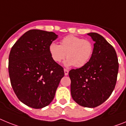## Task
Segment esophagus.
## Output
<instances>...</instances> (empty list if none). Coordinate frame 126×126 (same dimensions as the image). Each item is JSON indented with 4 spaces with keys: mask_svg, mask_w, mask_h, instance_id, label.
<instances>
[{
    "mask_svg": "<svg viewBox=\"0 0 126 126\" xmlns=\"http://www.w3.org/2000/svg\"><path fill=\"white\" fill-rule=\"evenodd\" d=\"M64 75H68V72H69V71L67 69H65V68H64Z\"/></svg>",
    "mask_w": 126,
    "mask_h": 126,
    "instance_id": "obj_1",
    "label": "esophagus"
}]
</instances>
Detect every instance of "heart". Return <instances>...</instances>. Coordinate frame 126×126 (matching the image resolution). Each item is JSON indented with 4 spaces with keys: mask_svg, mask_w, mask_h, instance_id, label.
I'll return each mask as SVG.
<instances>
[{
    "mask_svg": "<svg viewBox=\"0 0 126 126\" xmlns=\"http://www.w3.org/2000/svg\"><path fill=\"white\" fill-rule=\"evenodd\" d=\"M50 55L56 63L62 62L66 56V66L75 65L82 67L87 63L93 52V45L90 40L82 39L74 35L64 37L60 41V45L51 43L49 47Z\"/></svg>",
    "mask_w": 126,
    "mask_h": 126,
    "instance_id": "1",
    "label": "heart"
}]
</instances>
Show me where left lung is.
I'll return each mask as SVG.
<instances>
[{"instance_id": "obj_1", "label": "left lung", "mask_w": 126, "mask_h": 126, "mask_svg": "<svg viewBox=\"0 0 126 126\" xmlns=\"http://www.w3.org/2000/svg\"><path fill=\"white\" fill-rule=\"evenodd\" d=\"M94 42L89 61L69 72L71 94L82 107L94 108L107 100L115 86L119 63L115 50L97 33H89Z\"/></svg>"}]
</instances>
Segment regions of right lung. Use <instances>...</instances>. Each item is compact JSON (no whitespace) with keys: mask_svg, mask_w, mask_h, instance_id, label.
<instances>
[{"mask_svg":"<svg viewBox=\"0 0 126 126\" xmlns=\"http://www.w3.org/2000/svg\"><path fill=\"white\" fill-rule=\"evenodd\" d=\"M58 35L52 32L30 30L25 33L11 48L9 56V74L17 98L33 109L51 103L63 68L50 55L49 47Z\"/></svg>","mask_w":126,"mask_h":126,"instance_id":"obj_1","label":"right lung"}]
</instances>
